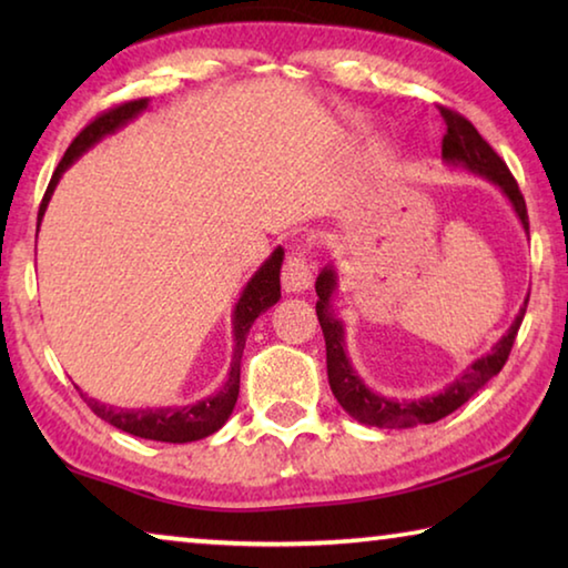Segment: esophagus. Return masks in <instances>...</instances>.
Segmentation results:
<instances>
[{
    "mask_svg": "<svg viewBox=\"0 0 568 568\" xmlns=\"http://www.w3.org/2000/svg\"><path fill=\"white\" fill-rule=\"evenodd\" d=\"M283 287L287 293H303L307 285L313 281V265L311 257H307L305 250H291L283 263V273H281Z\"/></svg>",
    "mask_w": 568,
    "mask_h": 568,
    "instance_id": "esophagus-1",
    "label": "esophagus"
}]
</instances>
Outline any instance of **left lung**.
<instances>
[{
    "instance_id": "1",
    "label": "left lung",
    "mask_w": 568,
    "mask_h": 568,
    "mask_svg": "<svg viewBox=\"0 0 568 568\" xmlns=\"http://www.w3.org/2000/svg\"><path fill=\"white\" fill-rule=\"evenodd\" d=\"M440 118L446 122V134H444V142H440V155H444L448 162H454V165H464L468 170L478 172V175L494 180L496 185L506 192V197L511 200V205L516 207V215L521 217L524 227L528 230L526 200L521 195V190H518V182L511 175V170H508L506 162L496 155V150L480 138L478 130L464 118V114L456 110L440 108ZM333 291H335V273L331 267H325V271L318 275V281H315V293H318L315 313H318L323 338H325V361H328L331 390L355 420L365 423V426H376V428H410V426H420V423H436L440 418L450 416L454 410H458L470 396H476L488 381L501 373L508 355H511L514 341L526 315V305H524L521 313L516 315L514 325L508 328L504 338L498 341L496 348L470 365L454 386H448L444 393H438V396L398 403V400L378 396V393H373L371 388H365L363 381L355 376V371L351 368V363L345 358V351H343L341 323L335 321L328 311V301Z\"/></svg>"
}]
</instances>
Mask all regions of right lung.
Masks as SVG:
<instances>
[{
	"instance_id": "right-lung-1",
	"label": "right lung",
	"mask_w": 568,
	"mask_h": 568,
	"mask_svg": "<svg viewBox=\"0 0 568 568\" xmlns=\"http://www.w3.org/2000/svg\"><path fill=\"white\" fill-rule=\"evenodd\" d=\"M145 108H148L145 98L120 102V104H114V108L100 112L90 124H84L80 134L72 140V145L67 148L64 158L60 160V165H57L50 185H47V190H44V197H42L40 213H37V220H42L44 207H47V203H50L54 185H57V180H60L62 172L70 168L84 150L92 148L100 138L122 128L124 122L132 120L134 114L142 112ZM281 265H283V250L277 247L271 255V261H267L261 271L255 273L253 281L247 283V287L243 291V297L237 301L235 321H233V325H235L233 365H230L227 383L215 393V396H210L205 400L195 403V406H185V408L124 410V408L104 406V403L88 398L82 393V398L88 400V406L92 408L94 416H100L102 420L112 423L114 428L124 430V434L148 438V440H162V444H187V440H200L210 434H215L217 428H223V423L227 420V416L233 413L235 403H237L240 358H243V348H245L250 325H253L257 315L267 311L271 305H275L277 297H281Z\"/></svg>"
}]
</instances>
